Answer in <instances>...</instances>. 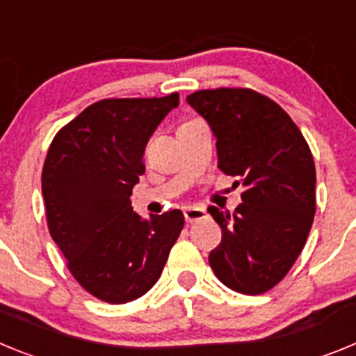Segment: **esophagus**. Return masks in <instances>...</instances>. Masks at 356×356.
I'll use <instances>...</instances> for the list:
<instances>
[{
	"label": "esophagus",
	"instance_id": "1",
	"mask_svg": "<svg viewBox=\"0 0 356 356\" xmlns=\"http://www.w3.org/2000/svg\"><path fill=\"white\" fill-rule=\"evenodd\" d=\"M184 216L187 222H196V221H201V219H205L207 212L205 209H200V207H185Z\"/></svg>",
	"mask_w": 356,
	"mask_h": 356
}]
</instances>
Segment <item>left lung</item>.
<instances>
[{"label":"left lung","instance_id":"8db88e82","mask_svg":"<svg viewBox=\"0 0 356 356\" xmlns=\"http://www.w3.org/2000/svg\"><path fill=\"white\" fill-rule=\"evenodd\" d=\"M187 103L216 137L217 168L246 188L234 213L209 207L222 229L209 262L226 287L262 294L300 257L316 213V165L300 128L251 89L197 90Z\"/></svg>","mask_w":356,"mask_h":356}]
</instances>
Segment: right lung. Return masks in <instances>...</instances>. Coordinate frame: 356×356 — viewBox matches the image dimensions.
Instances as JSON below:
<instances>
[{
    "instance_id": "obj_1",
    "label": "right lung",
    "mask_w": 356,
    "mask_h": 356,
    "mask_svg": "<svg viewBox=\"0 0 356 356\" xmlns=\"http://www.w3.org/2000/svg\"><path fill=\"white\" fill-rule=\"evenodd\" d=\"M178 103V92L103 99L62 128L48 149L42 196L49 234L78 284L106 303L146 294L184 228L180 210L144 219L130 201L146 169L147 140Z\"/></svg>"
}]
</instances>
